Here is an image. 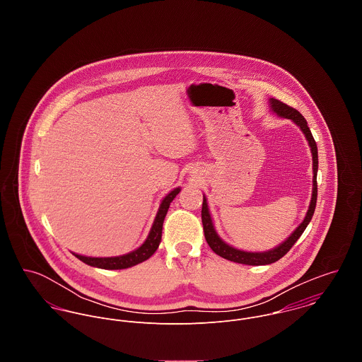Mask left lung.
I'll use <instances>...</instances> for the list:
<instances>
[{"label":"left lung","mask_w":362,"mask_h":362,"mask_svg":"<svg viewBox=\"0 0 362 362\" xmlns=\"http://www.w3.org/2000/svg\"><path fill=\"white\" fill-rule=\"evenodd\" d=\"M270 108L273 112H276L279 117L287 118V119H293L294 124H297L303 134L305 135L308 144L310 146V153H312V168H313V178H312V198H310V207L308 211L304 217V221L294 230V233L280 245H277L276 248L270 250V251H264V252H247V251H241L237 250L228 244H226L218 234L214 230L213 221H211V216L207 206L206 198L204 195V204H202V224H204V233H205V238H206L209 247L211 248V251L214 254H217L221 258L235 262V263H243V264H252V266H260V264H270L273 262H277L279 259L283 258L290 250L291 247L297 243V240L301 237V234L304 233V230L307 228V226L310 224V218L313 216L315 206H316V198H317V184H316V174H317V146L316 142L310 134V129L308 128L307 119L293 107L287 105V104L277 100V99H270Z\"/></svg>","instance_id":"8db88e82"}]
</instances>
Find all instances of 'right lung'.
<instances>
[{
  "instance_id": "right-lung-1",
  "label": "right lung",
  "mask_w": 362,
  "mask_h": 362,
  "mask_svg": "<svg viewBox=\"0 0 362 362\" xmlns=\"http://www.w3.org/2000/svg\"><path fill=\"white\" fill-rule=\"evenodd\" d=\"M181 188H175L173 189L160 204L158 211L156 214L153 226L151 228V233L148 235V238L145 240V243L135 251L121 255V257H111V258H92V257H83V255H78L74 254L79 260H82L83 263L93 266V267H99V269H107V270H117V269H127L131 266H135L146 259L151 258L156 252V250L158 248V244L161 241V231H163V221L164 217L167 214V210L170 207V204L173 202V199L180 194Z\"/></svg>"
}]
</instances>
